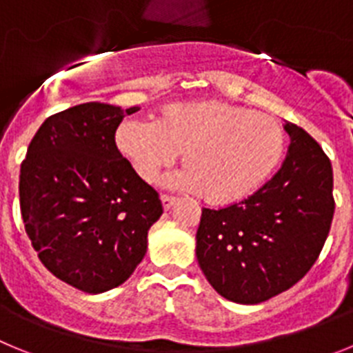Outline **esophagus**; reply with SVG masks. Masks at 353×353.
I'll return each mask as SVG.
<instances>
[{
  "label": "esophagus",
  "mask_w": 353,
  "mask_h": 353,
  "mask_svg": "<svg viewBox=\"0 0 353 353\" xmlns=\"http://www.w3.org/2000/svg\"><path fill=\"white\" fill-rule=\"evenodd\" d=\"M161 201H162V207H164V210H170V208L174 205V201H176V199H174L173 196H170V194H161Z\"/></svg>",
  "instance_id": "esophagus-1"
}]
</instances>
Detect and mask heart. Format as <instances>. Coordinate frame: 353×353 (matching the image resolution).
<instances>
[{"label":"heart","mask_w":353,"mask_h":353,"mask_svg":"<svg viewBox=\"0 0 353 353\" xmlns=\"http://www.w3.org/2000/svg\"><path fill=\"white\" fill-rule=\"evenodd\" d=\"M117 146L145 182H155L182 152L176 183L214 205L236 203L256 192L281 164L286 130L276 117L230 102H180L155 121L127 120Z\"/></svg>","instance_id":"heart-1"}]
</instances>
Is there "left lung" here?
<instances>
[{"instance_id": "left-lung-1", "label": "left lung", "mask_w": 353, "mask_h": 353, "mask_svg": "<svg viewBox=\"0 0 353 353\" xmlns=\"http://www.w3.org/2000/svg\"><path fill=\"white\" fill-rule=\"evenodd\" d=\"M288 154L269 182L239 203L203 208L196 256L214 290L258 304L299 283L329 235L334 196L329 157L310 134L286 123Z\"/></svg>"}]
</instances>
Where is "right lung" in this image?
Segmentation results:
<instances>
[{
    "label": "right lung",
    "mask_w": 353,
    "mask_h": 353,
    "mask_svg": "<svg viewBox=\"0 0 353 353\" xmlns=\"http://www.w3.org/2000/svg\"><path fill=\"white\" fill-rule=\"evenodd\" d=\"M125 109L86 102L51 114L21 164V214L40 261L86 293L127 281L162 215L159 192L134 171L114 134Z\"/></svg>",
    "instance_id": "add662e5"
}]
</instances>
